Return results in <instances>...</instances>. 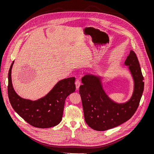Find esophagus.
<instances>
[{"instance_id":"esophagus-1","label":"esophagus","mask_w":154,"mask_h":154,"mask_svg":"<svg viewBox=\"0 0 154 154\" xmlns=\"http://www.w3.org/2000/svg\"><path fill=\"white\" fill-rule=\"evenodd\" d=\"M75 87H76V89H79V88L80 87L81 84V82L80 80H77L75 81Z\"/></svg>"}]
</instances>
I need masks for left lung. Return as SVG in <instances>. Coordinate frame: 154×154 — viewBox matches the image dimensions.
I'll return each instance as SVG.
<instances>
[{
    "mask_svg": "<svg viewBox=\"0 0 154 154\" xmlns=\"http://www.w3.org/2000/svg\"><path fill=\"white\" fill-rule=\"evenodd\" d=\"M125 65L132 74L134 88L132 96L126 102L118 103L111 100L103 88L100 76L85 75L80 87L82 104L86 123L92 129L104 131L124 123L137 109L144 91V77L134 52L131 50Z\"/></svg>",
    "mask_w": 154,
    "mask_h": 154,
    "instance_id": "1",
    "label": "left lung"
}]
</instances>
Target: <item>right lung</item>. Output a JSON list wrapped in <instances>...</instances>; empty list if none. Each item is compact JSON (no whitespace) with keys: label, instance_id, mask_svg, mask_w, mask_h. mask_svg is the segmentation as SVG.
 <instances>
[{"label":"right lung","instance_id":"add662e5","mask_svg":"<svg viewBox=\"0 0 154 154\" xmlns=\"http://www.w3.org/2000/svg\"><path fill=\"white\" fill-rule=\"evenodd\" d=\"M8 75V96L15 111L29 124L38 128H48L58 125L62 118L66 97L75 90V77L59 81L44 97L36 100L23 99L14 91L11 81V69Z\"/></svg>","mask_w":154,"mask_h":154}]
</instances>
